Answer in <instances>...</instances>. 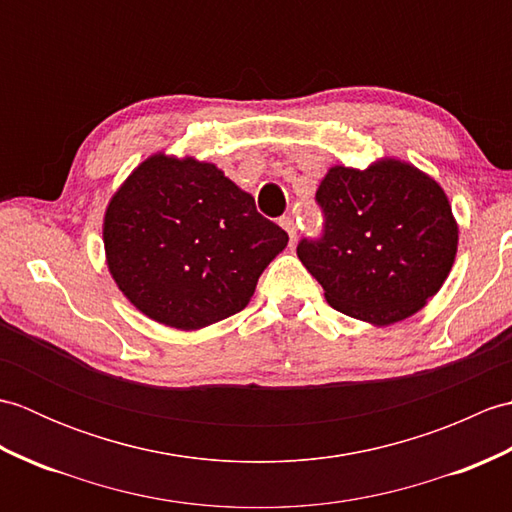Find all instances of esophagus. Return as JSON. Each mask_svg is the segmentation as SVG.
Instances as JSON below:
<instances>
[{
  "instance_id": "34e87169",
  "label": "esophagus",
  "mask_w": 512,
  "mask_h": 512,
  "mask_svg": "<svg viewBox=\"0 0 512 512\" xmlns=\"http://www.w3.org/2000/svg\"><path fill=\"white\" fill-rule=\"evenodd\" d=\"M279 224H281V228H284V231L288 233L290 244H295V239H297V224H295V220H292L290 215H286V217H281Z\"/></svg>"
}]
</instances>
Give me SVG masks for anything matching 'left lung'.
I'll return each mask as SVG.
<instances>
[{
	"label": "left lung",
	"instance_id": "obj_1",
	"mask_svg": "<svg viewBox=\"0 0 512 512\" xmlns=\"http://www.w3.org/2000/svg\"><path fill=\"white\" fill-rule=\"evenodd\" d=\"M323 237L297 255L334 310L391 325L424 308L449 277L458 222L429 173L398 158L334 165L319 184Z\"/></svg>",
	"mask_w": 512,
	"mask_h": 512
}]
</instances>
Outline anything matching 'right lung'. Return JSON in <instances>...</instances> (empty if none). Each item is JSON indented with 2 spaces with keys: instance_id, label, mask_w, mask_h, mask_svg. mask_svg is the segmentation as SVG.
<instances>
[{
  "instance_id": "1",
  "label": "right lung",
  "mask_w": 512,
  "mask_h": 512,
  "mask_svg": "<svg viewBox=\"0 0 512 512\" xmlns=\"http://www.w3.org/2000/svg\"><path fill=\"white\" fill-rule=\"evenodd\" d=\"M105 262L151 321L193 332L244 310L288 233L213 162L149 156L112 195Z\"/></svg>"
}]
</instances>
